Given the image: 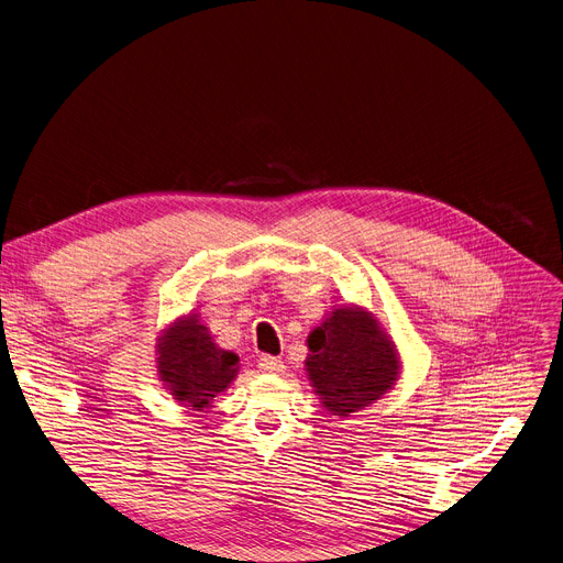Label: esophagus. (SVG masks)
I'll return each instance as SVG.
<instances>
[{"instance_id": "1", "label": "esophagus", "mask_w": 563, "mask_h": 563, "mask_svg": "<svg viewBox=\"0 0 563 563\" xmlns=\"http://www.w3.org/2000/svg\"><path fill=\"white\" fill-rule=\"evenodd\" d=\"M258 368L263 373H272V375H278L285 371V364L278 360V356H272V354H263L258 360Z\"/></svg>"}]
</instances>
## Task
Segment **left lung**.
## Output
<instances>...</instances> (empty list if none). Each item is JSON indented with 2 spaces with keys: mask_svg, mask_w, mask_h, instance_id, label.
Here are the masks:
<instances>
[{
  "mask_svg": "<svg viewBox=\"0 0 563 563\" xmlns=\"http://www.w3.org/2000/svg\"><path fill=\"white\" fill-rule=\"evenodd\" d=\"M305 371L328 413L347 418L375 404L399 379V354L379 321L343 305L308 336Z\"/></svg>",
  "mask_w": 563,
  "mask_h": 563,
  "instance_id": "1",
  "label": "left lung"
}]
</instances>
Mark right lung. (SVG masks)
<instances>
[{"label":"right lung","instance_id":"add662e5","mask_svg":"<svg viewBox=\"0 0 563 563\" xmlns=\"http://www.w3.org/2000/svg\"><path fill=\"white\" fill-rule=\"evenodd\" d=\"M240 356L216 345L197 314L177 319L157 339V375L188 411H203L238 375Z\"/></svg>","mask_w":563,"mask_h":563}]
</instances>
